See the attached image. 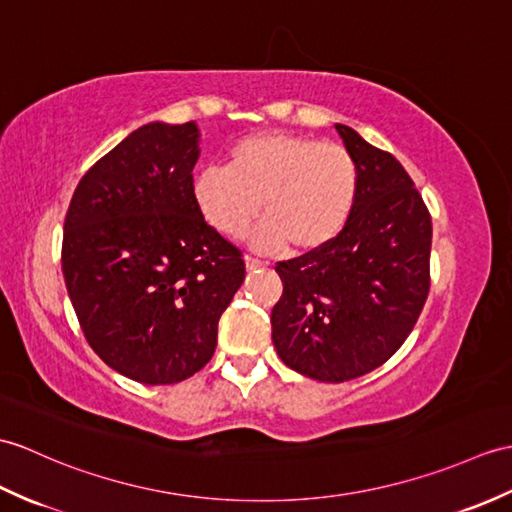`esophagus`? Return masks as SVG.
Here are the masks:
<instances>
[{"mask_svg":"<svg viewBox=\"0 0 512 512\" xmlns=\"http://www.w3.org/2000/svg\"><path fill=\"white\" fill-rule=\"evenodd\" d=\"M244 264H246V270H257V268H261L264 266V261H259V259H255V257H244Z\"/></svg>","mask_w":512,"mask_h":512,"instance_id":"obj_1","label":"esophagus"}]
</instances>
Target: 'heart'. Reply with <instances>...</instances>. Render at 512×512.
<instances>
[{
	"mask_svg": "<svg viewBox=\"0 0 512 512\" xmlns=\"http://www.w3.org/2000/svg\"><path fill=\"white\" fill-rule=\"evenodd\" d=\"M360 170L353 154L316 137L251 135L229 150L227 168H202L192 181L196 209L224 237H242L261 216L253 246L310 253L334 242L353 216Z\"/></svg>",
	"mask_w": 512,
	"mask_h": 512,
	"instance_id": "obj_1",
	"label": "heart"
}]
</instances>
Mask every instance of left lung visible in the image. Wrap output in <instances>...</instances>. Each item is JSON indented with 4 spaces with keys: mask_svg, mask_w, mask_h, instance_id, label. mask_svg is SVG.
Wrapping results in <instances>:
<instances>
[{
    "mask_svg": "<svg viewBox=\"0 0 512 512\" xmlns=\"http://www.w3.org/2000/svg\"><path fill=\"white\" fill-rule=\"evenodd\" d=\"M360 170L353 216L334 242L281 261L272 342L292 371L349 382L395 353L430 292L432 218L390 152L336 124Z\"/></svg>",
    "mask_w": 512,
    "mask_h": 512,
    "instance_id": "1",
    "label": "left lung"
}]
</instances>
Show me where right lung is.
<instances>
[{
    "label": "right lung",
    "mask_w": 512,
    "mask_h": 512,
    "mask_svg": "<svg viewBox=\"0 0 512 512\" xmlns=\"http://www.w3.org/2000/svg\"><path fill=\"white\" fill-rule=\"evenodd\" d=\"M196 122L133 130L80 178L63 233V277L91 349L141 384L205 366L244 283L242 253L196 209Z\"/></svg>",
    "instance_id": "obj_1"
}]
</instances>
